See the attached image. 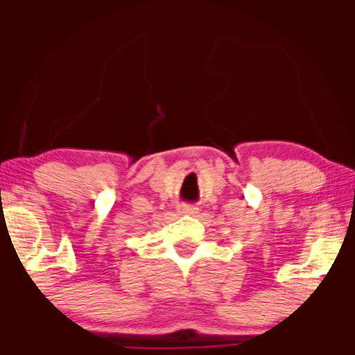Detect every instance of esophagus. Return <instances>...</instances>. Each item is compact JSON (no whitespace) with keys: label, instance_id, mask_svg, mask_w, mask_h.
Listing matches in <instances>:
<instances>
[{"label":"esophagus","instance_id":"esophagus-1","mask_svg":"<svg viewBox=\"0 0 355 355\" xmlns=\"http://www.w3.org/2000/svg\"><path fill=\"white\" fill-rule=\"evenodd\" d=\"M178 213L180 214H196L198 213V207L192 206V204H180V206H178Z\"/></svg>","mask_w":355,"mask_h":355}]
</instances>
